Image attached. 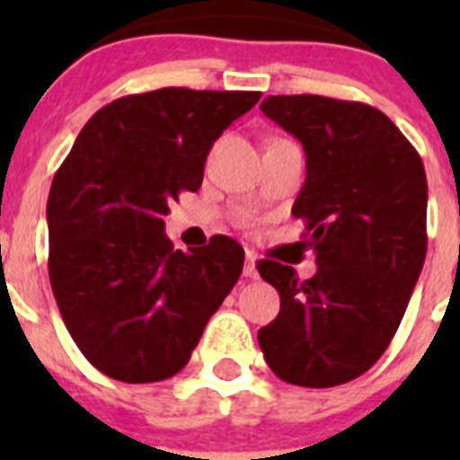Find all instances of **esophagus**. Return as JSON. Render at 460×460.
<instances>
[{
  "instance_id": "34e87169",
  "label": "esophagus",
  "mask_w": 460,
  "mask_h": 460,
  "mask_svg": "<svg viewBox=\"0 0 460 460\" xmlns=\"http://www.w3.org/2000/svg\"><path fill=\"white\" fill-rule=\"evenodd\" d=\"M243 276L246 279H258V270H255V253L246 251V262H243Z\"/></svg>"
}]
</instances>
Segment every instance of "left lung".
Wrapping results in <instances>:
<instances>
[{
  "instance_id": "8db88e82",
  "label": "left lung",
  "mask_w": 460,
  "mask_h": 460,
  "mask_svg": "<svg viewBox=\"0 0 460 460\" xmlns=\"http://www.w3.org/2000/svg\"><path fill=\"white\" fill-rule=\"evenodd\" d=\"M260 110L306 152L292 217L306 223L318 274L299 280L260 260L280 311L258 343L283 382L336 387L367 373L403 320L429 243L424 164L385 112L359 101L296 93L267 96Z\"/></svg>"
}]
</instances>
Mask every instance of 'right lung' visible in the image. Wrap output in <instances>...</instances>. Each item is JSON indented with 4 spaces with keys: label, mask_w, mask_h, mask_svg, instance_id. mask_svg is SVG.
I'll return each mask as SVG.
<instances>
[{
    "label": "right lung",
    "mask_w": 460,
    "mask_h": 460,
    "mask_svg": "<svg viewBox=\"0 0 460 460\" xmlns=\"http://www.w3.org/2000/svg\"><path fill=\"white\" fill-rule=\"evenodd\" d=\"M260 92L164 87L121 96L84 124L48 195V271L92 367L131 385L189 364L237 283L243 249L218 234L174 251L164 217L198 190L211 145Z\"/></svg>",
    "instance_id": "obj_1"
}]
</instances>
